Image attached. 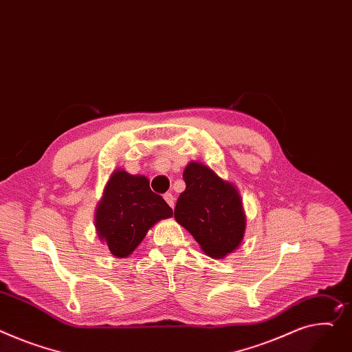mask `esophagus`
I'll use <instances>...</instances> for the list:
<instances>
[{"instance_id":"1","label":"esophagus","mask_w":352,"mask_h":352,"mask_svg":"<svg viewBox=\"0 0 352 352\" xmlns=\"http://www.w3.org/2000/svg\"><path fill=\"white\" fill-rule=\"evenodd\" d=\"M164 199H166V202H167L171 208H174V205H175V198H174V195H173L171 192H167L166 195H164Z\"/></svg>"}]
</instances>
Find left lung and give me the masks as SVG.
Wrapping results in <instances>:
<instances>
[{
  "instance_id": "obj_1",
  "label": "left lung",
  "mask_w": 352,
  "mask_h": 352,
  "mask_svg": "<svg viewBox=\"0 0 352 352\" xmlns=\"http://www.w3.org/2000/svg\"><path fill=\"white\" fill-rule=\"evenodd\" d=\"M185 191L174 209L175 221L188 230L205 254L223 259L245 236L246 215L235 185L212 168L191 161L184 170Z\"/></svg>"
}]
</instances>
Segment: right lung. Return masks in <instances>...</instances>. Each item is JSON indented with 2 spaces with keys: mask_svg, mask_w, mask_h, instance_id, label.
<instances>
[{
  "mask_svg": "<svg viewBox=\"0 0 352 352\" xmlns=\"http://www.w3.org/2000/svg\"><path fill=\"white\" fill-rule=\"evenodd\" d=\"M171 217L173 209L151 191L147 177L117 168L96 206L95 228L110 253L117 259H124L157 222Z\"/></svg>",
  "mask_w": 352,
  "mask_h": 352,
  "instance_id": "1",
  "label": "right lung"
}]
</instances>
